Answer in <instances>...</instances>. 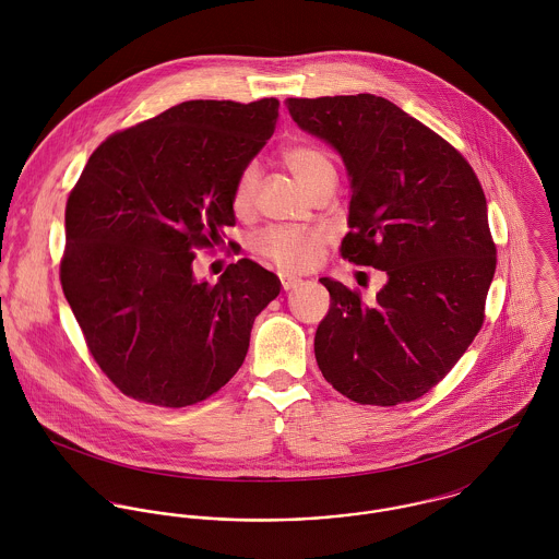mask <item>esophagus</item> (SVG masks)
<instances>
[{"label":"esophagus","instance_id":"esophagus-1","mask_svg":"<svg viewBox=\"0 0 559 559\" xmlns=\"http://www.w3.org/2000/svg\"><path fill=\"white\" fill-rule=\"evenodd\" d=\"M280 282H282V288L284 290H293V288H297L299 284H301V277H297V275H280Z\"/></svg>","mask_w":559,"mask_h":559}]
</instances>
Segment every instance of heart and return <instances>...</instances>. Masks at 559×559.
Wrapping results in <instances>:
<instances>
[{
	"instance_id": "b5f03b06",
	"label": "heart",
	"mask_w": 559,
	"mask_h": 559,
	"mask_svg": "<svg viewBox=\"0 0 559 559\" xmlns=\"http://www.w3.org/2000/svg\"><path fill=\"white\" fill-rule=\"evenodd\" d=\"M282 160L308 191L324 171L333 169V163L326 157V153L320 151L319 146L306 142L284 148ZM255 185L258 167L249 163L240 169L230 193L233 211L239 217L251 211ZM253 251L282 271H304L319 260L322 237L317 233H304L293 228H266L253 239Z\"/></svg>"
}]
</instances>
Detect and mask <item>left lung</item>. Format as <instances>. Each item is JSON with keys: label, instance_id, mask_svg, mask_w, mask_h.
<instances>
[{"label": "left lung", "instance_id": "left-lung-1", "mask_svg": "<svg viewBox=\"0 0 559 559\" xmlns=\"http://www.w3.org/2000/svg\"><path fill=\"white\" fill-rule=\"evenodd\" d=\"M286 107L346 163L353 195L342 258L388 273L368 304L320 277L331 297L314 337L320 372L359 404L421 399L484 322L497 249L478 176L450 142L383 96L286 98Z\"/></svg>", "mask_w": 559, "mask_h": 559}]
</instances>
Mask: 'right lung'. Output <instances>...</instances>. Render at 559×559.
I'll list each match as a JSON object with an SVG mask.
<instances>
[{
  "mask_svg": "<svg viewBox=\"0 0 559 559\" xmlns=\"http://www.w3.org/2000/svg\"><path fill=\"white\" fill-rule=\"evenodd\" d=\"M277 107L185 100L109 135L85 163L60 282L90 355L124 396L198 404L242 366L253 319L282 284L249 258L217 284L195 282L191 262L237 224L233 185L273 135Z\"/></svg>",
  "mask_w": 559,
  "mask_h": 559,
  "instance_id": "1",
  "label": "right lung"
}]
</instances>
